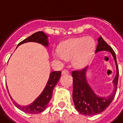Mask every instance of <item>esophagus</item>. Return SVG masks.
I'll return each instance as SVG.
<instances>
[{"label":"esophagus","mask_w":123,"mask_h":123,"mask_svg":"<svg viewBox=\"0 0 123 123\" xmlns=\"http://www.w3.org/2000/svg\"><path fill=\"white\" fill-rule=\"evenodd\" d=\"M62 74H69V71L67 69H64L62 71Z\"/></svg>","instance_id":"34e87169"}]
</instances>
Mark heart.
Returning <instances> with one entry per match:
<instances>
[{"instance_id":"b5f03b06","label":"heart","mask_w":123,"mask_h":123,"mask_svg":"<svg viewBox=\"0 0 123 123\" xmlns=\"http://www.w3.org/2000/svg\"><path fill=\"white\" fill-rule=\"evenodd\" d=\"M95 42L91 37L73 38L62 43L58 53L62 59L72 60V66L80 69L86 67L94 54Z\"/></svg>"}]
</instances>
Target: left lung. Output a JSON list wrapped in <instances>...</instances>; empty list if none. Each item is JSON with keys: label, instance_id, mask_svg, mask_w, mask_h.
Masks as SVG:
<instances>
[{"label": "left lung", "instance_id": "left-lung-1", "mask_svg": "<svg viewBox=\"0 0 123 123\" xmlns=\"http://www.w3.org/2000/svg\"><path fill=\"white\" fill-rule=\"evenodd\" d=\"M98 45L96 47V52L108 51L113 56L117 68L116 76L113 81L115 88L113 93L107 98L98 97L90 87L86 78V73L88 67H85L81 70H73L72 72L73 78V101L76 110L80 113L84 115H94L105 110L115 98L117 89L119 68L117 66L115 53L101 37L98 39Z\"/></svg>", "mask_w": 123, "mask_h": 123}]
</instances>
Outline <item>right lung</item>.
I'll use <instances>...</instances> for the list:
<instances>
[{"label": "right lung", "mask_w": 123, "mask_h": 123, "mask_svg": "<svg viewBox=\"0 0 123 123\" xmlns=\"http://www.w3.org/2000/svg\"><path fill=\"white\" fill-rule=\"evenodd\" d=\"M30 41L41 43L44 46H48L49 44L48 41H47V35H46L45 33L43 31H37L22 41H21L18 45V46H19L23 43H26V42H30ZM61 71H54V72H51L50 74V76L49 78L47 84L44 90L43 91V92L41 93V94L30 105L24 106V107L19 105L18 104L15 102L14 101H13L12 98L10 97L12 102L17 108L24 111L25 113L30 114L40 113L45 109L49 102L51 100L53 88H55V86H56L57 82H59V79L61 78Z\"/></svg>", "instance_id": "1"}]
</instances>
